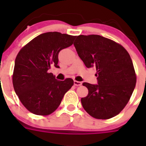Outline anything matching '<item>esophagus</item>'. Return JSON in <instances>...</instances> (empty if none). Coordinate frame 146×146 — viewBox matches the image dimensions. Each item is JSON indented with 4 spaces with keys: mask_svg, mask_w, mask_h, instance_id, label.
Returning <instances> with one entry per match:
<instances>
[{
    "mask_svg": "<svg viewBox=\"0 0 146 146\" xmlns=\"http://www.w3.org/2000/svg\"><path fill=\"white\" fill-rule=\"evenodd\" d=\"M74 85H75V86H81L82 82H79V81H76V80H74Z\"/></svg>",
    "mask_w": 146,
    "mask_h": 146,
    "instance_id": "obj_1",
    "label": "esophagus"
}]
</instances>
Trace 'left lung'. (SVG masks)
Masks as SVG:
<instances>
[{"label":"left lung","instance_id":"1","mask_svg":"<svg viewBox=\"0 0 146 146\" xmlns=\"http://www.w3.org/2000/svg\"><path fill=\"white\" fill-rule=\"evenodd\" d=\"M87 68L95 66L98 84L84 82L88 94L81 99L90 116L107 119L128 104L136 84V75L128 51L121 45L99 35H80L73 43Z\"/></svg>","mask_w":146,"mask_h":146}]
</instances>
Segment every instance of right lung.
Returning <instances> with one entry per match:
<instances>
[{"label": "right lung", "mask_w": 146, "mask_h": 146, "mask_svg": "<svg viewBox=\"0 0 146 146\" xmlns=\"http://www.w3.org/2000/svg\"><path fill=\"white\" fill-rule=\"evenodd\" d=\"M75 38L56 31L44 33L36 37L18 53L13 85L21 103L31 113L50 115L73 85L71 78L58 80L49 69L53 66L59 68V52L71 46Z\"/></svg>", "instance_id": "right-lung-1"}]
</instances>
